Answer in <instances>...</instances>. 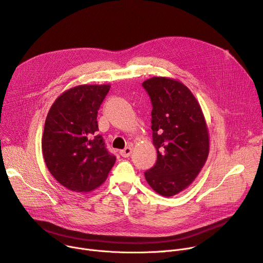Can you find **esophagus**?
<instances>
[{
    "label": "esophagus",
    "mask_w": 263,
    "mask_h": 263,
    "mask_svg": "<svg viewBox=\"0 0 263 263\" xmlns=\"http://www.w3.org/2000/svg\"><path fill=\"white\" fill-rule=\"evenodd\" d=\"M132 154V148L131 147H126L124 149L120 150V156L123 158H128Z\"/></svg>",
    "instance_id": "esophagus-1"
}]
</instances>
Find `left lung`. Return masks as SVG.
<instances>
[{"label": "left lung", "instance_id": "8db88e82", "mask_svg": "<svg viewBox=\"0 0 263 263\" xmlns=\"http://www.w3.org/2000/svg\"><path fill=\"white\" fill-rule=\"evenodd\" d=\"M153 104L151 130L157 162L145 172L148 184L171 197L186 189L209 155V134L200 105L181 82L155 77L143 83Z\"/></svg>", "mask_w": 263, "mask_h": 263}]
</instances>
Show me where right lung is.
Instances as JSON below:
<instances>
[{"mask_svg": "<svg viewBox=\"0 0 263 263\" xmlns=\"http://www.w3.org/2000/svg\"><path fill=\"white\" fill-rule=\"evenodd\" d=\"M109 85L68 89L51 106L43 135V154L52 176L66 189L86 193L101 185L114 166L98 134L97 115Z\"/></svg>", "mask_w": 263, "mask_h": 263, "instance_id": "1", "label": "right lung"}]
</instances>
